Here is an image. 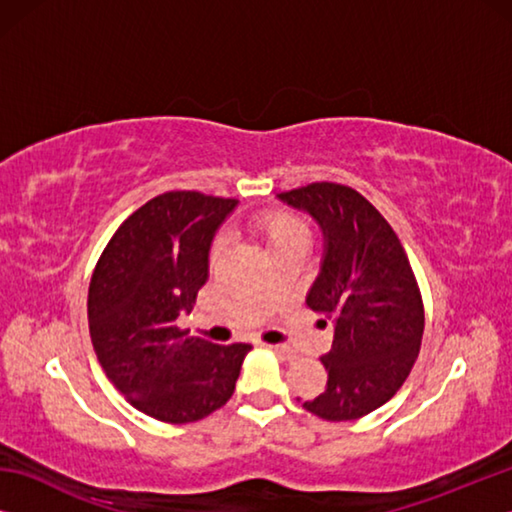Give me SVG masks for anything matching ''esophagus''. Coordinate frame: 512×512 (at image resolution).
<instances>
[{
	"label": "esophagus",
	"instance_id": "34e87169",
	"mask_svg": "<svg viewBox=\"0 0 512 512\" xmlns=\"http://www.w3.org/2000/svg\"><path fill=\"white\" fill-rule=\"evenodd\" d=\"M266 348L273 350L277 357H282V359H287V361L296 359V352H293L291 348H287V345H266Z\"/></svg>",
	"mask_w": 512,
	"mask_h": 512
}]
</instances>
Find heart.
I'll return each instance as SVG.
<instances>
[{
    "mask_svg": "<svg viewBox=\"0 0 512 512\" xmlns=\"http://www.w3.org/2000/svg\"><path fill=\"white\" fill-rule=\"evenodd\" d=\"M255 235L264 241L268 255L284 248H307L309 225L307 221L289 210H264L250 219ZM219 255V246H214L212 257Z\"/></svg>",
    "mask_w": 512,
    "mask_h": 512,
    "instance_id": "1",
    "label": "heart"
}]
</instances>
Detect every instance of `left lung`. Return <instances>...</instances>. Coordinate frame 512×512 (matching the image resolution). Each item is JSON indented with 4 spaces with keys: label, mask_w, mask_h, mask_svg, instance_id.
Segmentation results:
<instances>
[{
    "label": "left lung",
    "mask_w": 512,
    "mask_h": 512,
    "mask_svg": "<svg viewBox=\"0 0 512 512\" xmlns=\"http://www.w3.org/2000/svg\"><path fill=\"white\" fill-rule=\"evenodd\" d=\"M277 196L314 216L325 237L307 307L334 325V341L320 357L325 391L302 409L329 422L359 420L400 391L418 359V280L391 223L357 189L311 183Z\"/></svg>",
    "instance_id": "1"
}]
</instances>
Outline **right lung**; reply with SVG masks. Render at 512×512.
<instances>
[{
	"mask_svg": "<svg viewBox=\"0 0 512 512\" xmlns=\"http://www.w3.org/2000/svg\"><path fill=\"white\" fill-rule=\"evenodd\" d=\"M235 205L201 192L155 196L119 225L94 266V352L112 386L155 420H203L235 393L250 345H214L176 325L194 307L214 232Z\"/></svg>",
	"mask_w": 512,
	"mask_h": 512,
	"instance_id": "add662e5",
	"label": "right lung"
}]
</instances>
